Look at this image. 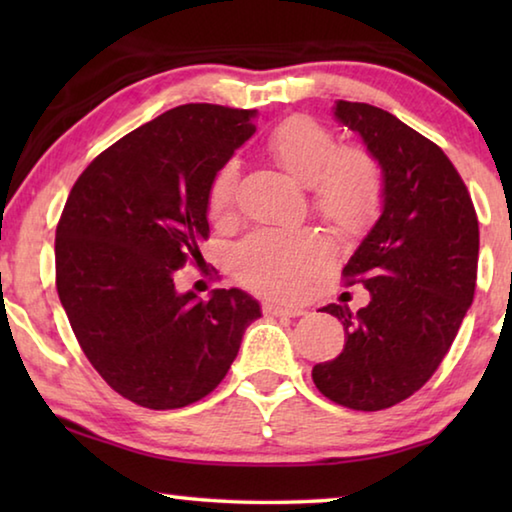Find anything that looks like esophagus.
Here are the masks:
<instances>
[{
  "instance_id": "esophagus-1",
  "label": "esophagus",
  "mask_w": 512,
  "mask_h": 512,
  "mask_svg": "<svg viewBox=\"0 0 512 512\" xmlns=\"http://www.w3.org/2000/svg\"><path fill=\"white\" fill-rule=\"evenodd\" d=\"M264 314L266 316H289V318H296V316L305 314V311H302L300 307H280V305H271V302H266Z\"/></svg>"
}]
</instances>
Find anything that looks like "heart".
I'll list each match as a JSON object with an SVG mask.
<instances>
[{
  "mask_svg": "<svg viewBox=\"0 0 512 512\" xmlns=\"http://www.w3.org/2000/svg\"><path fill=\"white\" fill-rule=\"evenodd\" d=\"M266 149L293 180L311 189V205L336 232L361 235L377 219L384 178L368 151L339 149L336 135L305 115L282 121ZM235 185L237 162L228 160L214 173L207 192L212 216L230 210ZM325 259L327 246L316 232L259 230L232 250V271L241 284L264 296L296 298Z\"/></svg>",
  "mask_w": 512,
  "mask_h": 512,
  "instance_id": "b5f03b06",
  "label": "heart"
}]
</instances>
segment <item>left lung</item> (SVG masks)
<instances>
[{
	"label": "left lung",
	"instance_id": "left-lung-1",
	"mask_svg": "<svg viewBox=\"0 0 512 512\" xmlns=\"http://www.w3.org/2000/svg\"><path fill=\"white\" fill-rule=\"evenodd\" d=\"M332 112L377 160L384 201L343 266L370 302L359 311L334 302L320 309L341 320L345 345L311 377L336 404L381 411L420 391L456 339L474 298L479 221L440 146L368 103L336 101Z\"/></svg>",
	"mask_w": 512,
	"mask_h": 512
}]
</instances>
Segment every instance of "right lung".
Wrapping results in <instances>:
<instances>
[{
    "instance_id": "add662e5",
    "label": "right lung",
    "mask_w": 512,
    "mask_h": 512,
    "mask_svg": "<svg viewBox=\"0 0 512 512\" xmlns=\"http://www.w3.org/2000/svg\"><path fill=\"white\" fill-rule=\"evenodd\" d=\"M257 110L187 103L94 158L56 228V289L85 357L146 409L194 404L221 384L262 316L241 289H176L207 239L214 173L255 133Z\"/></svg>"
}]
</instances>
